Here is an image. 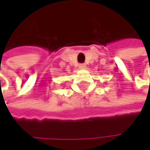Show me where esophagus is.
<instances>
[{"label": "esophagus", "instance_id": "obj_1", "mask_svg": "<svg viewBox=\"0 0 150 150\" xmlns=\"http://www.w3.org/2000/svg\"><path fill=\"white\" fill-rule=\"evenodd\" d=\"M85 67H86L85 64H80L78 67H79V69H83V68H85Z\"/></svg>", "mask_w": 150, "mask_h": 150}]
</instances>
